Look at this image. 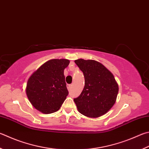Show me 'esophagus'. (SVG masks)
Instances as JSON below:
<instances>
[{
	"label": "esophagus",
	"mask_w": 149,
	"mask_h": 149,
	"mask_svg": "<svg viewBox=\"0 0 149 149\" xmlns=\"http://www.w3.org/2000/svg\"><path fill=\"white\" fill-rule=\"evenodd\" d=\"M66 86H67V88L68 89V91H70V89H71V88H72V85H67Z\"/></svg>",
	"instance_id": "1"
}]
</instances>
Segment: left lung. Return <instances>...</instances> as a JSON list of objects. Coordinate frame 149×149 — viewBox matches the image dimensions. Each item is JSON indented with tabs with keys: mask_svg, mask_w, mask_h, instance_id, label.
I'll use <instances>...</instances> for the list:
<instances>
[{
	"mask_svg": "<svg viewBox=\"0 0 149 149\" xmlns=\"http://www.w3.org/2000/svg\"><path fill=\"white\" fill-rule=\"evenodd\" d=\"M75 63L85 77L82 93L74 100L78 111L96 118L110 110L117 100L118 86L114 76L102 64L94 60L77 59Z\"/></svg>",
	"mask_w": 149,
	"mask_h": 149,
	"instance_id": "left-lung-1",
	"label": "left lung"
}]
</instances>
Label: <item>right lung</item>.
<instances>
[{
    "label": "right lung",
    "instance_id": "right-lung-1",
    "mask_svg": "<svg viewBox=\"0 0 149 149\" xmlns=\"http://www.w3.org/2000/svg\"><path fill=\"white\" fill-rule=\"evenodd\" d=\"M67 59H52L31 75L26 84V93L30 102L45 114L57 111L68 94L64 70Z\"/></svg>",
    "mask_w": 149,
    "mask_h": 149
}]
</instances>
